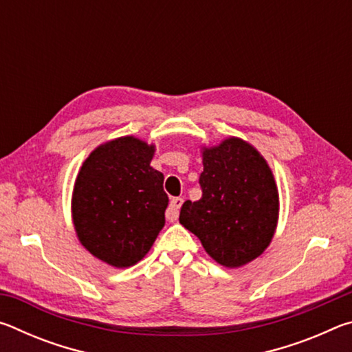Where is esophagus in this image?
<instances>
[{
  "instance_id": "1",
  "label": "esophagus",
  "mask_w": 352,
  "mask_h": 352,
  "mask_svg": "<svg viewBox=\"0 0 352 352\" xmlns=\"http://www.w3.org/2000/svg\"><path fill=\"white\" fill-rule=\"evenodd\" d=\"M182 205H183L182 197H174L170 200L168 211H166V217H168L169 222H175V220L178 219V212H180Z\"/></svg>"
}]
</instances>
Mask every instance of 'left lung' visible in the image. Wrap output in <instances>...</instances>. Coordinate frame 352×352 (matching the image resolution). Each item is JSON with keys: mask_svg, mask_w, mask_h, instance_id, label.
Here are the masks:
<instances>
[{"mask_svg": "<svg viewBox=\"0 0 352 352\" xmlns=\"http://www.w3.org/2000/svg\"><path fill=\"white\" fill-rule=\"evenodd\" d=\"M199 183L201 199L184 201L180 223L225 267L258 258L272 242L279 211L275 178L261 153L239 138L204 148Z\"/></svg>", "mask_w": 352, "mask_h": 352, "instance_id": "left-lung-1", "label": "left lung"}]
</instances>
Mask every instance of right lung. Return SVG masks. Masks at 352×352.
I'll return each mask as SVG.
<instances>
[{"label": "right lung", "instance_id": "1", "mask_svg": "<svg viewBox=\"0 0 352 352\" xmlns=\"http://www.w3.org/2000/svg\"><path fill=\"white\" fill-rule=\"evenodd\" d=\"M153 146L133 136L105 142L82 164L73 192V222L88 252L113 267L144 258L164 226L169 197L151 162Z\"/></svg>", "mask_w": 352, "mask_h": 352}]
</instances>
